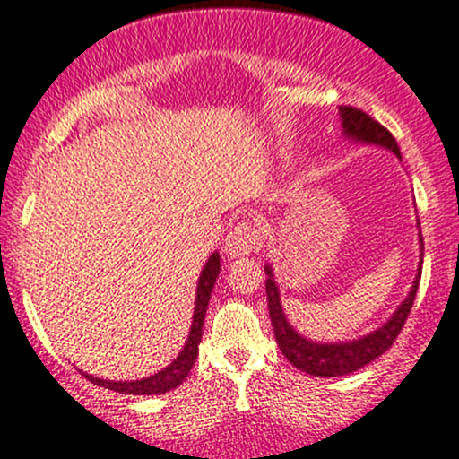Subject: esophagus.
I'll use <instances>...</instances> for the list:
<instances>
[{
	"label": "esophagus",
	"mask_w": 459,
	"mask_h": 459,
	"mask_svg": "<svg viewBox=\"0 0 459 459\" xmlns=\"http://www.w3.org/2000/svg\"><path fill=\"white\" fill-rule=\"evenodd\" d=\"M262 230L255 221L242 220L235 226H230L229 235H226V253L230 257H244V255L255 253L262 246Z\"/></svg>",
	"instance_id": "1"
}]
</instances>
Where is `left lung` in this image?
I'll return each mask as SVG.
<instances>
[{"instance_id": "left-lung-1", "label": "left lung", "mask_w": 459, "mask_h": 459, "mask_svg": "<svg viewBox=\"0 0 459 459\" xmlns=\"http://www.w3.org/2000/svg\"><path fill=\"white\" fill-rule=\"evenodd\" d=\"M341 120H343V132L350 138L363 143H374L383 144V147L392 149L395 156L400 158V149L395 138L392 136L387 127L378 123V120L371 118L369 114H365L363 109L350 108V105H341L339 108ZM420 248H424L422 233H420ZM266 294H268V310H270V321H273L274 339H277L279 350L283 351L288 360L297 369L306 371L310 376H321V378H332V376H347L351 371L365 368L371 360L378 359L380 354L389 350L394 345V341L398 339L400 330L404 327L409 312L413 307V299H416L418 283H420L422 266L418 270L416 283H413L411 292L404 299L403 306L394 312V316L385 323L383 327H378L376 332L365 336V339L351 341V343H312V341L303 339L297 332L292 330L290 323L286 321L281 310V303H279V290L273 281V270L266 266Z\"/></svg>"}]
</instances>
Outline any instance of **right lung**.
<instances>
[{"label": "right lung", "instance_id": "right-lung-1", "mask_svg": "<svg viewBox=\"0 0 459 459\" xmlns=\"http://www.w3.org/2000/svg\"><path fill=\"white\" fill-rule=\"evenodd\" d=\"M217 274H220V255L213 253L209 257V262H206L204 270H202L200 283H197V301H195V312H193L189 339H186V345L185 350L180 351V356H178L167 369L158 371V374L149 376V378L132 380V383H116V380H103V378H94V376L83 374L85 378L91 380L94 385H99V387L112 389V392H118V394L153 395V394H165V392H171V389H176L178 385L189 376L193 363H195L197 359V345H200L202 341V325H204L206 307H209L211 290H213L215 286Z\"/></svg>", "mask_w": 459, "mask_h": 459}]
</instances>
